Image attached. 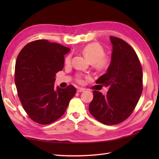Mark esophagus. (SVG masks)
<instances>
[{
  "label": "esophagus",
  "instance_id": "34e87169",
  "mask_svg": "<svg viewBox=\"0 0 159 159\" xmlns=\"http://www.w3.org/2000/svg\"><path fill=\"white\" fill-rule=\"evenodd\" d=\"M85 90V89H84V88H78L77 89V92L78 93H80V92H84V91Z\"/></svg>",
  "mask_w": 159,
  "mask_h": 159
}]
</instances>
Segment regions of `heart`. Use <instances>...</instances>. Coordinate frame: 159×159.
Returning <instances> with one entry per match:
<instances>
[{
	"instance_id": "1",
	"label": "heart",
	"mask_w": 159,
	"mask_h": 159,
	"mask_svg": "<svg viewBox=\"0 0 159 159\" xmlns=\"http://www.w3.org/2000/svg\"><path fill=\"white\" fill-rule=\"evenodd\" d=\"M82 53L89 61L92 63L94 68L98 71H105L109 68L111 63V57L105 55V51L103 47L98 43H91L83 47ZM66 66H69L71 63V56L68 55L66 57L64 61ZM88 76L83 74H76V81L79 84L84 83V79H87Z\"/></svg>"
}]
</instances>
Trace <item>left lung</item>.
<instances>
[{
	"label": "left lung",
	"mask_w": 159,
	"mask_h": 159,
	"mask_svg": "<svg viewBox=\"0 0 159 159\" xmlns=\"http://www.w3.org/2000/svg\"><path fill=\"white\" fill-rule=\"evenodd\" d=\"M113 45L111 63L107 72L96 80L109 87L106 95L94 90L89 111L106 125L122 122L135 108L143 90V71L134 50L123 39L110 37Z\"/></svg>",
	"instance_id": "1"
}]
</instances>
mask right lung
Returning a JSON list of instances; mask_svg holds the SVG:
<instances>
[{
	"mask_svg": "<svg viewBox=\"0 0 159 159\" xmlns=\"http://www.w3.org/2000/svg\"><path fill=\"white\" fill-rule=\"evenodd\" d=\"M69 48L47 39L29 42L16 59L15 83L23 109L39 124L55 121L66 112L75 95L73 85L55 89L56 74L62 70Z\"/></svg>",
	"mask_w": 159,
	"mask_h": 159,
	"instance_id": "obj_1",
	"label": "right lung"
}]
</instances>
